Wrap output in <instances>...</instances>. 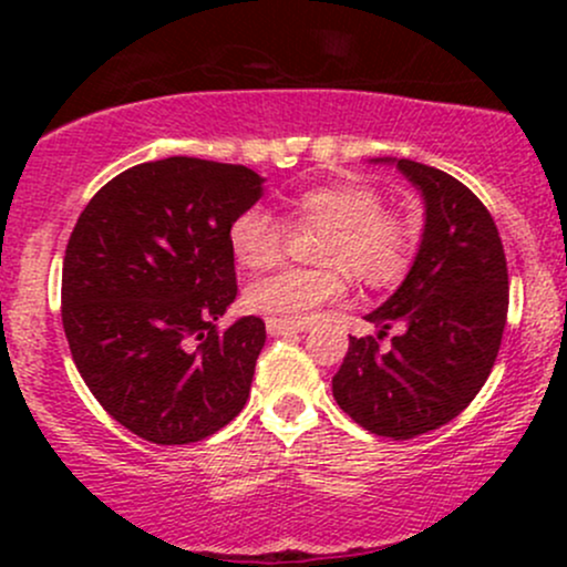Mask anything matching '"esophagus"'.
<instances>
[{
  "mask_svg": "<svg viewBox=\"0 0 567 567\" xmlns=\"http://www.w3.org/2000/svg\"><path fill=\"white\" fill-rule=\"evenodd\" d=\"M301 324H282V322H266V333L269 336H292V333H301Z\"/></svg>",
  "mask_w": 567,
  "mask_h": 567,
  "instance_id": "esophagus-1",
  "label": "esophagus"
}]
</instances>
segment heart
Returning <instances> with one entry per match:
<instances>
[{
	"mask_svg": "<svg viewBox=\"0 0 567 567\" xmlns=\"http://www.w3.org/2000/svg\"><path fill=\"white\" fill-rule=\"evenodd\" d=\"M301 226L322 229L317 264L328 269H285L247 285L245 306L271 322L306 324L322 306L347 292L343 271L365 285H392L413 261L419 229L400 213L383 210L381 194L362 181L301 188L290 199ZM231 252L247 269H266L282 256L285 226L261 205L229 226Z\"/></svg>",
	"mask_w": 567,
	"mask_h": 567,
	"instance_id": "b5f03b06",
	"label": "heart"
}]
</instances>
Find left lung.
Here are the masks:
<instances>
[{
    "label": "left lung",
    "instance_id": "obj_1",
    "mask_svg": "<svg viewBox=\"0 0 567 567\" xmlns=\"http://www.w3.org/2000/svg\"><path fill=\"white\" fill-rule=\"evenodd\" d=\"M421 192L424 231L402 285L365 315L389 351L351 338L333 375L343 413L379 437L413 440L453 421L477 396L496 362L509 309V275L485 205L453 175L413 159L379 157Z\"/></svg>",
    "mask_w": 567,
    "mask_h": 567
}]
</instances>
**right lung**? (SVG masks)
I'll use <instances>...</instances> for the list:
<instances>
[{
    "label": "right lung",
    "instance_id": "right-lung-1",
    "mask_svg": "<svg viewBox=\"0 0 567 567\" xmlns=\"http://www.w3.org/2000/svg\"><path fill=\"white\" fill-rule=\"evenodd\" d=\"M261 194L245 165L143 162L109 181L71 231V357L103 410L143 440L210 437L250 396L266 324L239 317L218 333L216 322L237 298L229 226Z\"/></svg>",
    "mask_w": 567,
    "mask_h": 567
}]
</instances>
